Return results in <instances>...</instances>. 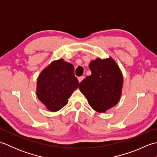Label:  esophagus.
I'll list each match as a JSON object with an SVG mask.
<instances>
[{
  "label": "esophagus",
  "mask_w": 157,
  "mask_h": 157,
  "mask_svg": "<svg viewBox=\"0 0 157 157\" xmlns=\"http://www.w3.org/2000/svg\"><path fill=\"white\" fill-rule=\"evenodd\" d=\"M84 79V76H80V77H78V80H79V82L80 83L82 82V81L83 80V79Z\"/></svg>",
  "instance_id": "34e87169"
}]
</instances>
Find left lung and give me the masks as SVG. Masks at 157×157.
Returning a JSON list of instances; mask_svg holds the SVG:
<instances>
[{
	"label": "left lung",
	"instance_id": "1",
	"mask_svg": "<svg viewBox=\"0 0 157 157\" xmlns=\"http://www.w3.org/2000/svg\"><path fill=\"white\" fill-rule=\"evenodd\" d=\"M89 68L92 74L82 81L79 88L93 109L98 113H105L119 101L123 75L111 57L92 61Z\"/></svg>",
	"mask_w": 157,
	"mask_h": 157
}]
</instances>
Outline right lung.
Returning <instances> with one entry per match:
<instances>
[{"label": "right lung", "instance_id": "right-lung-1", "mask_svg": "<svg viewBox=\"0 0 157 157\" xmlns=\"http://www.w3.org/2000/svg\"><path fill=\"white\" fill-rule=\"evenodd\" d=\"M79 84L74 67L61 59L52 62L39 75L36 94L50 111H58L67 104Z\"/></svg>", "mask_w": 157, "mask_h": 157}]
</instances>
